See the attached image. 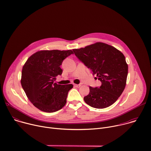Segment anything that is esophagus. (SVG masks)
<instances>
[{"mask_svg": "<svg viewBox=\"0 0 151 151\" xmlns=\"http://www.w3.org/2000/svg\"><path fill=\"white\" fill-rule=\"evenodd\" d=\"M74 86L76 88H79L81 87V85H79V84H74Z\"/></svg>", "mask_w": 151, "mask_h": 151, "instance_id": "1", "label": "esophagus"}]
</instances>
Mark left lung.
Segmentation results:
<instances>
[{
    "label": "left lung",
    "instance_id": "1",
    "mask_svg": "<svg viewBox=\"0 0 151 151\" xmlns=\"http://www.w3.org/2000/svg\"><path fill=\"white\" fill-rule=\"evenodd\" d=\"M76 57L96 75L100 87H90L85 102L97 109L106 108L114 104L122 93L126 85L128 65L124 54L119 50L102 42L74 49Z\"/></svg>",
    "mask_w": 151,
    "mask_h": 151
}]
</instances>
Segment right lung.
Masks as SVG:
<instances>
[{"mask_svg":"<svg viewBox=\"0 0 151 151\" xmlns=\"http://www.w3.org/2000/svg\"><path fill=\"white\" fill-rule=\"evenodd\" d=\"M72 50L40 51L31 55L23 67L21 83L31 103L39 110L51 113L59 111L66 103L72 84L58 85L56 76L61 75L63 60Z\"/></svg>","mask_w":151,"mask_h":151,"instance_id":"add662e5","label":"right lung"}]
</instances>
